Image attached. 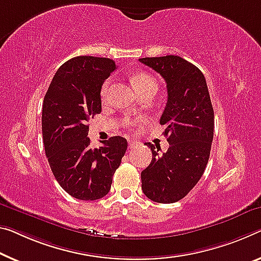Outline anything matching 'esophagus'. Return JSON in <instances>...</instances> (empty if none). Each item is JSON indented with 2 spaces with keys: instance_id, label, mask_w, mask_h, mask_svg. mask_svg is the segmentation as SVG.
I'll return each mask as SVG.
<instances>
[{
  "instance_id": "34e87169",
  "label": "esophagus",
  "mask_w": 261,
  "mask_h": 261,
  "mask_svg": "<svg viewBox=\"0 0 261 261\" xmlns=\"http://www.w3.org/2000/svg\"><path fill=\"white\" fill-rule=\"evenodd\" d=\"M140 144V142L139 141H134V140H129V148L132 149V148H134V147H138Z\"/></svg>"
}]
</instances>
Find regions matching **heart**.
I'll return each mask as SVG.
<instances>
[{"label":"heart","instance_id":"obj_1","mask_svg":"<svg viewBox=\"0 0 261 261\" xmlns=\"http://www.w3.org/2000/svg\"><path fill=\"white\" fill-rule=\"evenodd\" d=\"M132 83H133L134 87L140 94L144 91H148L151 89L158 90V83H156V80L148 73L134 74L133 77H132ZM110 85H111L110 80H106V82L102 84L101 90H100V94H101L102 99H106L108 94V90H110Z\"/></svg>","mask_w":261,"mask_h":261}]
</instances>
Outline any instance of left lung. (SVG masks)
I'll return each instance as SVG.
<instances>
[{
    "instance_id": "left-lung-1",
    "label": "left lung",
    "mask_w": 261,
    "mask_h": 261,
    "mask_svg": "<svg viewBox=\"0 0 261 261\" xmlns=\"http://www.w3.org/2000/svg\"><path fill=\"white\" fill-rule=\"evenodd\" d=\"M162 75L168 100L160 123L169 148L162 155L150 142L151 162L141 172L142 191L156 203H175L189 194L209 161L215 115L205 78L198 67L178 56L140 58Z\"/></svg>"
}]
</instances>
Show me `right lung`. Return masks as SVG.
<instances>
[{
    "label": "right lung",
    "mask_w": 261,
    "mask_h": 261,
    "mask_svg": "<svg viewBox=\"0 0 261 261\" xmlns=\"http://www.w3.org/2000/svg\"><path fill=\"white\" fill-rule=\"evenodd\" d=\"M117 69L110 58L79 56L56 72L43 101L45 154L57 182L72 197L102 198L127 150V140L112 136L91 148L87 121L101 112L100 90Z\"/></svg>",
    "instance_id": "1"
}]
</instances>
